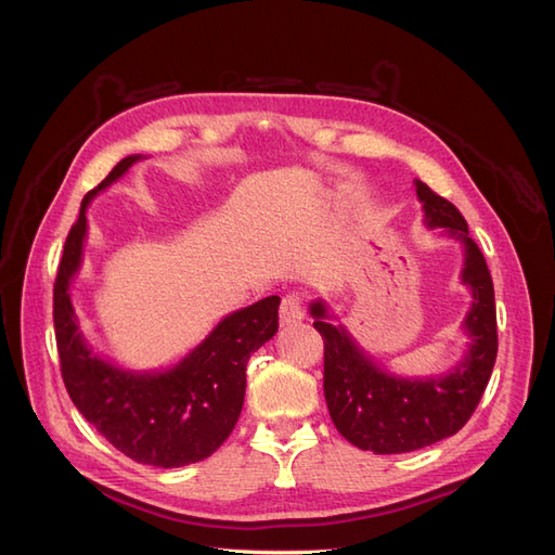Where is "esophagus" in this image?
Masks as SVG:
<instances>
[{"label": "esophagus", "instance_id": "obj_1", "mask_svg": "<svg viewBox=\"0 0 555 555\" xmlns=\"http://www.w3.org/2000/svg\"><path fill=\"white\" fill-rule=\"evenodd\" d=\"M304 300L298 296H284L280 306V324L282 326H294L304 319Z\"/></svg>", "mask_w": 555, "mask_h": 555}]
</instances>
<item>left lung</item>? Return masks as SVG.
<instances>
[{
    "mask_svg": "<svg viewBox=\"0 0 555 555\" xmlns=\"http://www.w3.org/2000/svg\"><path fill=\"white\" fill-rule=\"evenodd\" d=\"M424 224L442 229L463 245L461 282L473 294L463 319L467 347L447 373L396 375L354 340L324 298L310 304L314 328L324 338V398L343 438L363 451L405 453L456 435L479 405L498 357L495 294L481 249L469 238L459 208L414 180Z\"/></svg>",
    "mask_w": 555,
    "mask_h": 555,
    "instance_id": "obj_1",
    "label": "left lung"
}]
</instances>
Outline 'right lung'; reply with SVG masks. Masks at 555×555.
<instances>
[{
	"instance_id": "add662e5",
	"label": "right lung",
	"mask_w": 555,
	"mask_h": 555,
	"mask_svg": "<svg viewBox=\"0 0 555 555\" xmlns=\"http://www.w3.org/2000/svg\"><path fill=\"white\" fill-rule=\"evenodd\" d=\"M143 155H129L86 194L66 236L53 294L62 379L74 405L125 456L143 465L182 467L208 459L236 426L249 357L278 333L280 296L229 312L180 361L131 371L94 354L72 300L88 238V208Z\"/></svg>"
}]
</instances>
